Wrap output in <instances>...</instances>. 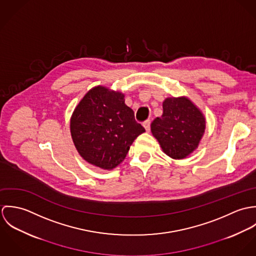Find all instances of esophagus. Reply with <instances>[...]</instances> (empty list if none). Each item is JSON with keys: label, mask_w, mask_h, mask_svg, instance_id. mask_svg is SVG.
Wrapping results in <instances>:
<instances>
[{"label": "esophagus", "mask_w": 256, "mask_h": 256, "mask_svg": "<svg viewBox=\"0 0 256 256\" xmlns=\"http://www.w3.org/2000/svg\"><path fill=\"white\" fill-rule=\"evenodd\" d=\"M143 126L145 127L146 132H148L150 129V120H146V121H145V122L143 123Z\"/></svg>", "instance_id": "esophagus-1"}]
</instances>
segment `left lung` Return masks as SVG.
Instances as JSON below:
<instances>
[{
  "instance_id": "8db88e82",
  "label": "left lung",
  "mask_w": 256,
  "mask_h": 256,
  "mask_svg": "<svg viewBox=\"0 0 256 256\" xmlns=\"http://www.w3.org/2000/svg\"><path fill=\"white\" fill-rule=\"evenodd\" d=\"M162 115L150 124L152 136L164 152L182 160L197 148L204 134L203 113L187 98H168L162 102Z\"/></svg>"
}]
</instances>
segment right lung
<instances>
[{
	"label": "right lung",
	"instance_id": "add662e5",
	"mask_svg": "<svg viewBox=\"0 0 256 256\" xmlns=\"http://www.w3.org/2000/svg\"><path fill=\"white\" fill-rule=\"evenodd\" d=\"M70 129L80 156L104 170L122 162L134 140L145 132L125 104L124 94L102 86L88 90L76 106Z\"/></svg>",
	"mask_w": 256,
	"mask_h": 256
}]
</instances>
